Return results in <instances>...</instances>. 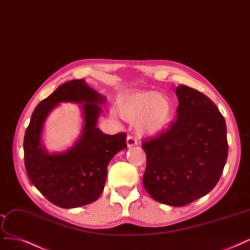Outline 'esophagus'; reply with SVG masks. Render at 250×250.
Instances as JSON below:
<instances>
[{
	"label": "esophagus",
	"mask_w": 250,
	"mask_h": 250,
	"mask_svg": "<svg viewBox=\"0 0 250 250\" xmlns=\"http://www.w3.org/2000/svg\"><path fill=\"white\" fill-rule=\"evenodd\" d=\"M126 143H127L128 147L130 148V147H133V146L137 145V140L132 135H128L127 139H126Z\"/></svg>",
	"instance_id": "1"
}]
</instances>
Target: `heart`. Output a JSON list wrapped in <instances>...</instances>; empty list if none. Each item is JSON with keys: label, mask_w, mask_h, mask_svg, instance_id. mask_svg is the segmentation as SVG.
I'll use <instances>...</instances> for the list:
<instances>
[{"label": "heart", "mask_w": 250, "mask_h": 250, "mask_svg": "<svg viewBox=\"0 0 250 250\" xmlns=\"http://www.w3.org/2000/svg\"><path fill=\"white\" fill-rule=\"evenodd\" d=\"M118 113L129 122L137 120L139 130L152 135L168 126L171 120V104L167 97L155 92H139L120 99Z\"/></svg>", "instance_id": "b5f03b06"}]
</instances>
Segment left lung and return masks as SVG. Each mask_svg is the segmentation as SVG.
Returning a JSON list of instances; mask_svg holds the SVG:
<instances>
[{
  "label": "left lung",
  "instance_id": "8db88e82",
  "mask_svg": "<svg viewBox=\"0 0 250 250\" xmlns=\"http://www.w3.org/2000/svg\"><path fill=\"white\" fill-rule=\"evenodd\" d=\"M176 93L177 119L143 141L147 156L143 183L155 201L182 207L218 183L229 145L225 118L205 94L185 84Z\"/></svg>",
  "mask_w": 250,
  "mask_h": 250
}]
</instances>
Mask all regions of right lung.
Wrapping results in <instances>:
<instances>
[{
    "label": "right lung",
    "mask_w": 250,
    "mask_h": 250,
    "mask_svg": "<svg viewBox=\"0 0 250 250\" xmlns=\"http://www.w3.org/2000/svg\"><path fill=\"white\" fill-rule=\"evenodd\" d=\"M65 101L83 103V132L71 149L49 155L41 145L42 127L49 111ZM103 101L83 80H73L60 85L33 111L23 139L24 167L33 185L58 207L77 208L95 202L104 188L108 162L127 148L126 133L108 135L97 128L98 104Z\"/></svg>",
    "instance_id": "1"
}]
</instances>
